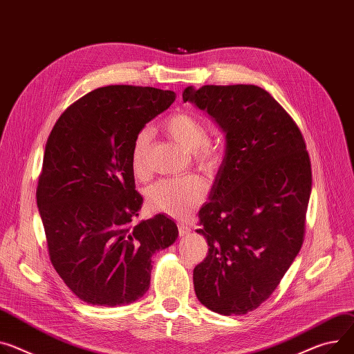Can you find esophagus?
<instances>
[{
    "label": "esophagus",
    "instance_id": "1",
    "mask_svg": "<svg viewBox=\"0 0 354 354\" xmlns=\"http://www.w3.org/2000/svg\"><path fill=\"white\" fill-rule=\"evenodd\" d=\"M177 227H178V234H180V236H184V235L189 234V231H192L185 223H178Z\"/></svg>",
    "mask_w": 354,
    "mask_h": 354
}]
</instances>
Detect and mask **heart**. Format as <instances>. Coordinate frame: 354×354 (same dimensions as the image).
Here are the masks:
<instances>
[{"label": "heart", "mask_w": 354, "mask_h": 354, "mask_svg": "<svg viewBox=\"0 0 354 354\" xmlns=\"http://www.w3.org/2000/svg\"><path fill=\"white\" fill-rule=\"evenodd\" d=\"M165 130L177 145L193 153L194 162L203 173L212 174L218 170L223 147L218 142L208 139V127L200 116L187 111L177 112L165 122ZM150 138V130L143 129L136 134L131 143L130 165L138 177L147 173ZM205 189L204 181L196 176L162 178L149 188L147 198L154 209L181 216L204 198Z\"/></svg>", "instance_id": "1"}]
</instances>
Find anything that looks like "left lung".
<instances>
[{"instance_id": "1", "label": "left lung", "mask_w": 354, "mask_h": 354, "mask_svg": "<svg viewBox=\"0 0 354 354\" xmlns=\"http://www.w3.org/2000/svg\"><path fill=\"white\" fill-rule=\"evenodd\" d=\"M183 100L225 133V156L198 211L208 243L194 268L198 301L224 316L255 310L301 251L312 192L304 136L285 109L255 85L188 86Z\"/></svg>"}]
</instances>
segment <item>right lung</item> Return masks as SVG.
I'll use <instances>...</instances> for the list:
<instances>
[{"label": "right lung", "instance_id": "add662e5", "mask_svg": "<svg viewBox=\"0 0 354 354\" xmlns=\"http://www.w3.org/2000/svg\"><path fill=\"white\" fill-rule=\"evenodd\" d=\"M174 99L173 91L149 86L99 88L71 104L49 134L37 188L49 259L89 305L140 299L151 257L178 236L165 214L134 223L143 197L130 165L136 134Z\"/></svg>", "mask_w": 354, "mask_h": 354}]
</instances>
